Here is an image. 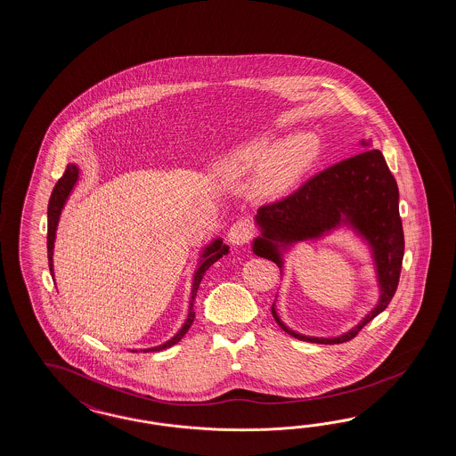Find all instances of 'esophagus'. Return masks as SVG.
I'll list each match as a JSON object with an SVG mask.
<instances>
[{
  "label": "esophagus",
  "mask_w": 456,
  "mask_h": 456,
  "mask_svg": "<svg viewBox=\"0 0 456 456\" xmlns=\"http://www.w3.org/2000/svg\"><path fill=\"white\" fill-rule=\"evenodd\" d=\"M252 225L247 223V221H237V223H233L231 225V229H229V233H227V239H229V242L232 245H245L248 240H250V237H252Z\"/></svg>",
  "instance_id": "esophagus-1"
}]
</instances>
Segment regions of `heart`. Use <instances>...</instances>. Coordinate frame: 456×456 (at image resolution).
I'll return each instance as SVG.
<instances>
[{"mask_svg": "<svg viewBox=\"0 0 456 456\" xmlns=\"http://www.w3.org/2000/svg\"><path fill=\"white\" fill-rule=\"evenodd\" d=\"M320 138L314 134H300L289 140L258 136L237 146L224 158V167L232 173L260 171V186L267 192L289 189L320 155Z\"/></svg>", "mask_w": 456, "mask_h": 456, "instance_id": "1", "label": "heart"}]
</instances>
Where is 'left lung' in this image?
I'll return each mask as SVG.
<instances>
[{
    "instance_id": "obj_1",
    "label": "left lung",
    "mask_w": 456,
    "mask_h": 456,
    "mask_svg": "<svg viewBox=\"0 0 456 456\" xmlns=\"http://www.w3.org/2000/svg\"><path fill=\"white\" fill-rule=\"evenodd\" d=\"M361 145L369 143L362 140ZM256 223L260 237L254 239V254L275 262L280 270L283 268V252H289L291 245L320 239L346 225L370 247L378 272L379 303L347 333L336 338L295 333L278 318L273 303L272 314L285 333L301 341L339 345L353 339L367 322L389 306L399 285L405 242L399 214V188L379 150H369L326 167L293 194L262 206L256 211Z\"/></svg>"
}]
</instances>
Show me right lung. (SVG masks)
Wrapping results in <instances>:
<instances>
[{
	"label": "right lung",
	"mask_w": 456,
	"mask_h": 456,
	"mask_svg": "<svg viewBox=\"0 0 456 456\" xmlns=\"http://www.w3.org/2000/svg\"><path fill=\"white\" fill-rule=\"evenodd\" d=\"M77 179L78 167H76V165H67L66 173L62 175V178L57 181L56 186L53 189L49 204H47V260H49V270H51L53 280H54L53 254H54L57 224H59L61 212L64 209V206H66L67 200H69L72 189L77 184ZM227 254H229V247L223 244V239H216V240H212L211 244L206 245V247L202 248L200 265H198V270L194 272V280H192V289H191V301H189L188 318H186V322L181 326V330H179L178 333L175 334L171 339H167V343L155 346V347H148V349H140V351H143V353L161 351V349L171 347V346L176 345L178 341H181V338L188 333L191 324L194 322V316H196L192 306H194V298H196V293H198V289H200V280H202L204 273L208 272V268L211 267L214 262H217L221 256H227ZM132 353H138V349H132Z\"/></svg>",
	"instance_id": "add662e5"
}]
</instances>
